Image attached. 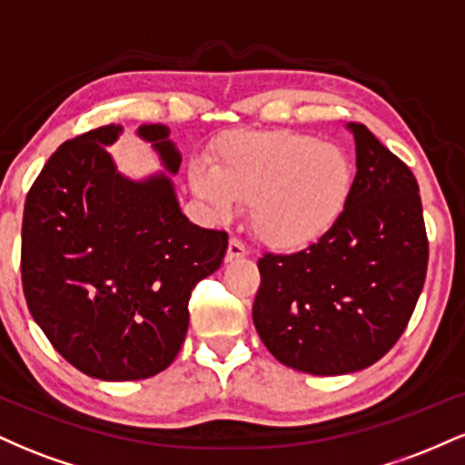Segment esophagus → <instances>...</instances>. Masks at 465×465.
I'll return each mask as SVG.
<instances>
[{
	"label": "esophagus",
	"instance_id": "esophagus-1",
	"mask_svg": "<svg viewBox=\"0 0 465 465\" xmlns=\"http://www.w3.org/2000/svg\"><path fill=\"white\" fill-rule=\"evenodd\" d=\"M244 255H247V247H244L242 240L229 238V247H227V255H225L227 262H233V260L244 258Z\"/></svg>",
	"mask_w": 465,
	"mask_h": 465
}]
</instances>
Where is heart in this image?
<instances>
[{"instance_id": "1", "label": "heart", "mask_w": 465, "mask_h": 465, "mask_svg": "<svg viewBox=\"0 0 465 465\" xmlns=\"http://www.w3.org/2000/svg\"><path fill=\"white\" fill-rule=\"evenodd\" d=\"M354 183L348 154L297 131L233 133L216 143L212 168H190L192 192L218 218L249 203L255 236L275 249H302L343 214Z\"/></svg>"}]
</instances>
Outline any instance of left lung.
Wrapping results in <instances>:
<instances>
[{
  "instance_id": "obj_1",
  "label": "left lung",
  "mask_w": 465,
  "mask_h": 465,
  "mask_svg": "<svg viewBox=\"0 0 465 465\" xmlns=\"http://www.w3.org/2000/svg\"><path fill=\"white\" fill-rule=\"evenodd\" d=\"M343 214L297 253H264L253 323L286 367L339 376L381 361L407 330L424 288L429 238L418 181L362 124Z\"/></svg>"
}]
</instances>
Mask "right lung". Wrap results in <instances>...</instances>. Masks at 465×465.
<instances>
[{
    "label": "right lung",
    "mask_w": 465,
    "mask_h": 465,
    "mask_svg": "<svg viewBox=\"0 0 465 465\" xmlns=\"http://www.w3.org/2000/svg\"><path fill=\"white\" fill-rule=\"evenodd\" d=\"M122 126L67 140L25 196L21 282L52 348L100 381H142L177 359L194 286L227 253V232L181 214L173 181H131L106 146ZM168 126L143 124L170 173L181 154Z\"/></svg>",
    "instance_id": "obj_1"
}]
</instances>
